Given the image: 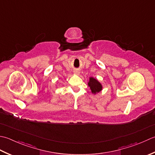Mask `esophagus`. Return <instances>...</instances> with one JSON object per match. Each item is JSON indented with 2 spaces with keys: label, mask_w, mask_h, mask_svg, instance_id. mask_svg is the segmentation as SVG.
Segmentation results:
<instances>
[{
  "label": "esophagus",
  "mask_w": 155,
  "mask_h": 155,
  "mask_svg": "<svg viewBox=\"0 0 155 155\" xmlns=\"http://www.w3.org/2000/svg\"><path fill=\"white\" fill-rule=\"evenodd\" d=\"M74 74H76V75H79L80 72H79V71H78V70L75 69L74 71Z\"/></svg>",
  "instance_id": "1"
}]
</instances>
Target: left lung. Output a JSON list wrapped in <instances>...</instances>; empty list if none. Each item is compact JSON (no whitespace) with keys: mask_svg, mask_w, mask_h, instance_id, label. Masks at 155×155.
<instances>
[{"mask_svg":"<svg viewBox=\"0 0 155 155\" xmlns=\"http://www.w3.org/2000/svg\"><path fill=\"white\" fill-rule=\"evenodd\" d=\"M88 85L90 87L91 92L93 94H96L99 93L103 89V87L101 84L96 79V78L93 77L89 78V81L88 83Z\"/></svg>","mask_w":155,"mask_h":155,"instance_id":"left-lung-1","label":"left lung"}]
</instances>
